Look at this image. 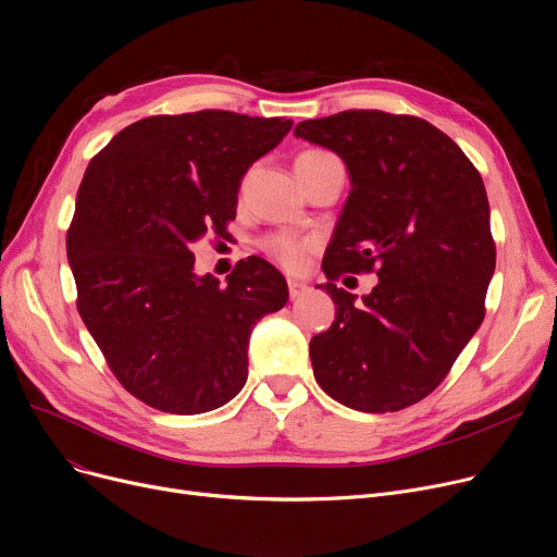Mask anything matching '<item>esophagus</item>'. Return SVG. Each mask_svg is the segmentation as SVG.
<instances>
[{"mask_svg": "<svg viewBox=\"0 0 557 557\" xmlns=\"http://www.w3.org/2000/svg\"><path fill=\"white\" fill-rule=\"evenodd\" d=\"M286 286H288V296H290V298H298V296H302L305 290L309 288L305 282L294 280V277H288V280H286Z\"/></svg>", "mask_w": 557, "mask_h": 557, "instance_id": "obj_1", "label": "esophagus"}]
</instances>
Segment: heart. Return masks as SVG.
Returning a JSON list of instances; mask_svg holds the SVG:
<instances>
[{
    "instance_id": "obj_1",
    "label": "heart",
    "mask_w": 557,
    "mask_h": 557,
    "mask_svg": "<svg viewBox=\"0 0 557 557\" xmlns=\"http://www.w3.org/2000/svg\"><path fill=\"white\" fill-rule=\"evenodd\" d=\"M327 158H334V156L327 151H320V149H309L296 158V164L320 162ZM259 246L273 261H277L280 267H284L288 271H296L302 267L307 252L313 248V242L296 237V234H290V232H273V234H269V237H263Z\"/></svg>"
}]
</instances>
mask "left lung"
I'll use <instances>...</instances> for the list:
<instances>
[{
    "mask_svg": "<svg viewBox=\"0 0 557 557\" xmlns=\"http://www.w3.org/2000/svg\"><path fill=\"white\" fill-rule=\"evenodd\" d=\"M296 135L338 153L352 191L325 252L336 318L315 334V382L363 413H395L443 384L485 318L496 246L479 169L413 114L343 110ZM345 272L380 282L357 306Z\"/></svg>",
    "mask_w": 557,
    "mask_h": 557,
    "instance_id": "8db88e82",
    "label": "left lung"
}]
</instances>
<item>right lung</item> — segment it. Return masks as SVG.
<instances>
[{
	"instance_id": "right-lung-1",
	"label": "right lung",
	"mask_w": 557,
	"mask_h": 557,
	"mask_svg": "<svg viewBox=\"0 0 557 557\" xmlns=\"http://www.w3.org/2000/svg\"><path fill=\"white\" fill-rule=\"evenodd\" d=\"M290 131L230 110L153 114L90 160L67 230L76 309L133 397L173 416L208 413L248 376V336L288 288L261 257L221 286L194 273L191 244L227 237L244 173Z\"/></svg>"
}]
</instances>
